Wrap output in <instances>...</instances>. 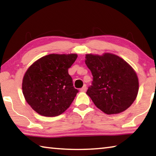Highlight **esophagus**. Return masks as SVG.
<instances>
[{"label":"esophagus","instance_id":"34e87169","mask_svg":"<svg viewBox=\"0 0 156 156\" xmlns=\"http://www.w3.org/2000/svg\"><path fill=\"white\" fill-rule=\"evenodd\" d=\"M86 90H87V87H86V85H84V86L83 87H82V88L80 89V91H82V92H85Z\"/></svg>","mask_w":156,"mask_h":156}]
</instances>
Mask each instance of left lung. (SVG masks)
Here are the masks:
<instances>
[{
    "label": "left lung",
    "instance_id": "8db88e82",
    "mask_svg": "<svg viewBox=\"0 0 156 156\" xmlns=\"http://www.w3.org/2000/svg\"><path fill=\"white\" fill-rule=\"evenodd\" d=\"M85 64L93 76L87 94L99 109L108 115L117 114L133 104L138 93V78L125 60L111 53L89 54Z\"/></svg>",
    "mask_w": 156,
    "mask_h": 156
}]
</instances>
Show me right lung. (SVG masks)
Here are the masks:
<instances>
[{
  "instance_id": "1",
  "label": "right lung",
  "mask_w": 156,
  "mask_h": 156,
  "mask_svg": "<svg viewBox=\"0 0 156 156\" xmlns=\"http://www.w3.org/2000/svg\"><path fill=\"white\" fill-rule=\"evenodd\" d=\"M77 57L76 54H49L28 68L23 79V94L38 114L59 115L72 103L78 90L73 85L68 69Z\"/></svg>"
}]
</instances>
